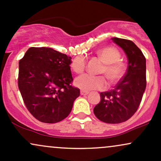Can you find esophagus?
<instances>
[{
  "mask_svg": "<svg viewBox=\"0 0 161 161\" xmlns=\"http://www.w3.org/2000/svg\"><path fill=\"white\" fill-rule=\"evenodd\" d=\"M88 93H89V92H87V91H84V90H81V91H80V94H81V95H83V96L87 95Z\"/></svg>",
  "mask_w": 161,
  "mask_h": 161,
  "instance_id": "34e87169",
  "label": "esophagus"
}]
</instances>
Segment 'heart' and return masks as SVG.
<instances>
[{"mask_svg": "<svg viewBox=\"0 0 161 161\" xmlns=\"http://www.w3.org/2000/svg\"><path fill=\"white\" fill-rule=\"evenodd\" d=\"M97 55L105 62L101 69L110 84L118 82L125 73V65L120 61V54L114 47H104L97 52ZM86 65V59L84 56H77L73 59L71 64V69L75 73L80 74L84 71ZM75 85L83 90H103L107 83L103 76H93L85 74L75 79Z\"/></svg>", "mask_w": 161, "mask_h": 161, "instance_id": "obj_1", "label": "heart"}]
</instances>
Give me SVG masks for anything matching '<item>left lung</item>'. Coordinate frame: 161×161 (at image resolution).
Returning <instances> with one entry per match:
<instances>
[{"label": "left lung", "mask_w": 161, "mask_h": 161, "mask_svg": "<svg viewBox=\"0 0 161 161\" xmlns=\"http://www.w3.org/2000/svg\"><path fill=\"white\" fill-rule=\"evenodd\" d=\"M112 41L126 55L127 70L114 90L100 92L101 100L93 112L101 121L120 124L129 120L140 105L146 87V59L133 41L118 37Z\"/></svg>", "instance_id": "8db88e82"}]
</instances>
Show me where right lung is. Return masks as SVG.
<instances>
[{
  "mask_svg": "<svg viewBox=\"0 0 161 161\" xmlns=\"http://www.w3.org/2000/svg\"><path fill=\"white\" fill-rule=\"evenodd\" d=\"M71 58L49 47H30L19 62L18 86L31 114L54 124L67 118L80 90L72 86Z\"/></svg>",
  "mask_w": 161,
  "mask_h": 161,
  "instance_id": "1",
  "label": "right lung"
}]
</instances>
